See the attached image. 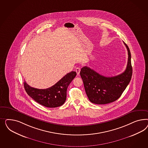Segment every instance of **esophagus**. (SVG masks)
I'll return each instance as SVG.
<instances>
[{
	"mask_svg": "<svg viewBox=\"0 0 148 148\" xmlns=\"http://www.w3.org/2000/svg\"><path fill=\"white\" fill-rule=\"evenodd\" d=\"M80 68L79 67H77L76 68V69H75V71H76V73H77V75H79V74H80Z\"/></svg>",
	"mask_w": 148,
	"mask_h": 148,
	"instance_id": "esophagus-1",
	"label": "esophagus"
}]
</instances>
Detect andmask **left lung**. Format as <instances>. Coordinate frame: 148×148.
<instances>
[{
  "label": "left lung",
  "mask_w": 148,
  "mask_h": 148,
  "mask_svg": "<svg viewBox=\"0 0 148 148\" xmlns=\"http://www.w3.org/2000/svg\"><path fill=\"white\" fill-rule=\"evenodd\" d=\"M124 43L127 50L128 61L125 71L123 73L116 76L106 77L87 66L81 68L80 76L86 93L91 103L95 104L112 103L120 98L129 85L132 74V67L130 49L125 43Z\"/></svg>",
  "instance_id": "obj_1"
}]
</instances>
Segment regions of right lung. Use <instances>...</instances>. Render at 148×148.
I'll return each mask as SVG.
<instances>
[{
  "label": "right lung",
  "instance_id": "add662e5",
  "mask_svg": "<svg viewBox=\"0 0 148 148\" xmlns=\"http://www.w3.org/2000/svg\"><path fill=\"white\" fill-rule=\"evenodd\" d=\"M75 72L67 74L58 82L47 89H37L28 85L25 81L24 86L27 94L37 103L47 108H57L66 101L69 85L75 77Z\"/></svg>",
  "mask_w": 148,
  "mask_h": 148
}]
</instances>
